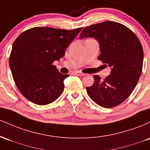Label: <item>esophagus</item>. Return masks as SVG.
<instances>
[{"mask_svg": "<svg viewBox=\"0 0 150 150\" xmlns=\"http://www.w3.org/2000/svg\"><path fill=\"white\" fill-rule=\"evenodd\" d=\"M74 74L76 76H84L83 73H82V72H81V71H76Z\"/></svg>", "mask_w": 150, "mask_h": 150, "instance_id": "obj_1", "label": "esophagus"}]
</instances>
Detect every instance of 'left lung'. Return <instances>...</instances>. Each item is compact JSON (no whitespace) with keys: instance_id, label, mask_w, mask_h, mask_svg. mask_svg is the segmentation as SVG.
I'll return each instance as SVG.
<instances>
[{"instance_id":"8db88e82","label":"left lung","mask_w":150,"mask_h":150,"mask_svg":"<svg viewBox=\"0 0 150 150\" xmlns=\"http://www.w3.org/2000/svg\"><path fill=\"white\" fill-rule=\"evenodd\" d=\"M84 38H93L98 42L100 54L98 59L111 67L110 74L104 79L93 76L95 81L86 87L87 93L100 106H117L133 91L142 73V45L132 30L112 21L86 27L79 37Z\"/></svg>"}]
</instances>
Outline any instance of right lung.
Listing matches in <instances>:
<instances>
[{
  "label": "right lung",
  "instance_id": "1",
  "mask_svg": "<svg viewBox=\"0 0 150 150\" xmlns=\"http://www.w3.org/2000/svg\"><path fill=\"white\" fill-rule=\"evenodd\" d=\"M83 28L72 30L36 27L23 32L13 42L9 64L18 90L30 101L40 105L56 100L63 92L64 80L69 76L52 63Z\"/></svg>",
  "mask_w": 150,
  "mask_h": 150
}]
</instances>
